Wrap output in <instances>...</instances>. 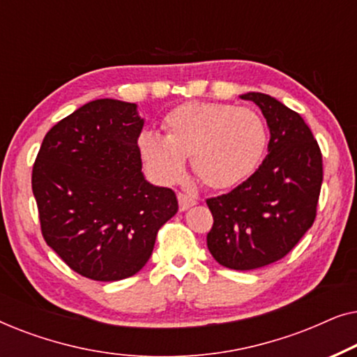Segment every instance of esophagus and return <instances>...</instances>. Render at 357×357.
Here are the masks:
<instances>
[{
    "instance_id": "34e87169",
    "label": "esophagus",
    "mask_w": 357,
    "mask_h": 357,
    "mask_svg": "<svg viewBox=\"0 0 357 357\" xmlns=\"http://www.w3.org/2000/svg\"><path fill=\"white\" fill-rule=\"evenodd\" d=\"M193 204H197V199L190 197L187 193H178V208L180 211H187L188 208H192Z\"/></svg>"
}]
</instances>
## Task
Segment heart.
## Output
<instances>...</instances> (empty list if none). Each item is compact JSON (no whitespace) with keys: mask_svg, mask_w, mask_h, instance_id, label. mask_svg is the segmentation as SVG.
<instances>
[{"mask_svg":"<svg viewBox=\"0 0 357 357\" xmlns=\"http://www.w3.org/2000/svg\"><path fill=\"white\" fill-rule=\"evenodd\" d=\"M165 136L143 131L136 139L144 169L160 183L183 177L185 158L209 188H231L255 172L268 146L255 110L218 102H187L164 116Z\"/></svg>","mask_w":357,"mask_h":357,"instance_id":"obj_1","label":"heart"}]
</instances>
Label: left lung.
I'll list each match as a JSON object with an SVG mask.
<instances>
[{
  "label": "left lung",
  "instance_id": "left-lung-1",
  "mask_svg": "<svg viewBox=\"0 0 357 357\" xmlns=\"http://www.w3.org/2000/svg\"><path fill=\"white\" fill-rule=\"evenodd\" d=\"M241 97L266 119L268 155L237 188L206 199L214 219L206 243L219 265L247 271L281 260L312 227L324 167L319 144L297 112L261 92Z\"/></svg>",
  "mask_w": 357,
  "mask_h": 357
}]
</instances>
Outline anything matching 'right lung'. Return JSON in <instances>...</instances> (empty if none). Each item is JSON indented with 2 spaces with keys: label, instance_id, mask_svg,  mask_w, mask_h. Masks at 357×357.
Returning a JSON list of instances; mask_svg holds the SVG:
<instances>
[{
  "label": "right lung",
  "instance_id": "1",
  "mask_svg": "<svg viewBox=\"0 0 357 357\" xmlns=\"http://www.w3.org/2000/svg\"><path fill=\"white\" fill-rule=\"evenodd\" d=\"M138 105L97 99L68 115L42 141L32 169L42 234L71 270L94 281L138 273L155 236L178 211L170 188L141 172Z\"/></svg>",
  "mask_w": 357,
  "mask_h": 357
}]
</instances>
